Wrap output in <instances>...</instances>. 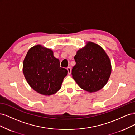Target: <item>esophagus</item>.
<instances>
[{
    "label": "esophagus",
    "mask_w": 135,
    "mask_h": 135,
    "mask_svg": "<svg viewBox=\"0 0 135 135\" xmlns=\"http://www.w3.org/2000/svg\"><path fill=\"white\" fill-rule=\"evenodd\" d=\"M67 69H68V74H71V68L70 67H68Z\"/></svg>",
    "instance_id": "34e87169"
}]
</instances>
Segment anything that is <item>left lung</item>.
<instances>
[{"instance_id": "8db88e82", "label": "left lung", "mask_w": 135, "mask_h": 135, "mask_svg": "<svg viewBox=\"0 0 135 135\" xmlns=\"http://www.w3.org/2000/svg\"><path fill=\"white\" fill-rule=\"evenodd\" d=\"M76 64L71 75L79 86L89 92L100 90L107 84L111 74V63L99 45L88 42L74 57Z\"/></svg>"}]
</instances>
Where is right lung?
I'll return each mask as SVG.
<instances>
[{
  "mask_svg": "<svg viewBox=\"0 0 135 135\" xmlns=\"http://www.w3.org/2000/svg\"><path fill=\"white\" fill-rule=\"evenodd\" d=\"M68 72L60 67V61L55 57L53 51L40 45L30 48L23 61V73L27 83L44 95L57 92Z\"/></svg>",
  "mask_w": 135,
  "mask_h": 135,
  "instance_id": "1",
  "label": "right lung"
}]
</instances>
